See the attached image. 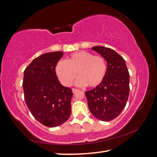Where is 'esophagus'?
<instances>
[{
  "mask_svg": "<svg viewBox=\"0 0 157 157\" xmlns=\"http://www.w3.org/2000/svg\"><path fill=\"white\" fill-rule=\"evenodd\" d=\"M78 91H79V90H78V89H76V88H72V92H73L74 94H75V93H76L77 92H78Z\"/></svg>",
  "mask_w": 157,
  "mask_h": 157,
  "instance_id": "esophagus-1",
  "label": "esophagus"
}]
</instances>
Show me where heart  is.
Masks as SVG:
<instances>
[{"label": "heart", "instance_id": "heart-1", "mask_svg": "<svg viewBox=\"0 0 157 157\" xmlns=\"http://www.w3.org/2000/svg\"><path fill=\"white\" fill-rule=\"evenodd\" d=\"M56 76L63 85L70 86L78 74L76 84L95 87L102 83L107 73V63L101 56L86 51L71 54L65 61L60 60L55 67Z\"/></svg>", "mask_w": 157, "mask_h": 157}]
</instances>
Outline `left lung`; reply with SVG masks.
<instances>
[{"instance_id":"1","label":"left lung","mask_w":157,"mask_h":157,"mask_svg":"<svg viewBox=\"0 0 157 157\" xmlns=\"http://www.w3.org/2000/svg\"><path fill=\"white\" fill-rule=\"evenodd\" d=\"M108 63L107 73L99 86L86 92L88 108L93 116L103 121L114 119L126 105L130 93V74L123 58L112 49L95 46Z\"/></svg>"}]
</instances>
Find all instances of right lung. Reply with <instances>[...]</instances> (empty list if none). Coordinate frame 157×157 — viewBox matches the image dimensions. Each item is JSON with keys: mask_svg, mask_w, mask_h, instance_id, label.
<instances>
[{"mask_svg": "<svg viewBox=\"0 0 157 157\" xmlns=\"http://www.w3.org/2000/svg\"><path fill=\"white\" fill-rule=\"evenodd\" d=\"M63 52H49L32 60L24 71V98L30 112L41 124L53 128L62 125L71 114V88L63 86L55 67Z\"/></svg>", "mask_w": 157, "mask_h": 157, "instance_id": "right-lung-1", "label": "right lung"}]
</instances>
